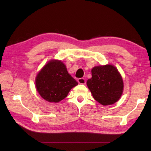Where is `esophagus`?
<instances>
[{"mask_svg": "<svg viewBox=\"0 0 151 151\" xmlns=\"http://www.w3.org/2000/svg\"><path fill=\"white\" fill-rule=\"evenodd\" d=\"M78 82L81 84H86V79L84 78H81L78 79Z\"/></svg>", "mask_w": 151, "mask_h": 151, "instance_id": "obj_1", "label": "esophagus"}]
</instances>
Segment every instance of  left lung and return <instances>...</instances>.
Wrapping results in <instances>:
<instances>
[{
	"label": "left lung",
	"instance_id": "obj_1",
	"mask_svg": "<svg viewBox=\"0 0 151 151\" xmlns=\"http://www.w3.org/2000/svg\"><path fill=\"white\" fill-rule=\"evenodd\" d=\"M92 77L87 81L93 97L102 105L113 104L121 97L123 82L118 70L113 65L95 67Z\"/></svg>",
	"mask_w": 151,
	"mask_h": 151
}]
</instances>
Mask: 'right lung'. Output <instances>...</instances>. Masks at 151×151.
Instances as JSON below:
<instances>
[{
    "instance_id": "1",
    "label": "right lung",
    "mask_w": 151,
    "mask_h": 151,
    "mask_svg": "<svg viewBox=\"0 0 151 151\" xmlns=\"http://www.w3.org/2000/svg\"><path fill=\"white\" fill-rule=\"evenodd\" d=\"M78 82L68 73L63 63L51 60L37 74L36 89L41 97L48 102H58L65 99Z\"/></svg>"
}]
</instances>
